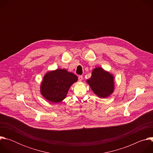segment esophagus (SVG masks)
<instances>
[{
    "label": "esophagus",
    "instance_id": "34e87169",
    "mask_svg": "<svg viewBox=\"0 0 153 153\" xmlns=\"http://www.w3.org/2000/svg\"><path fill=\"white\" fill-rule=\"evenodd\" d=\"M82 80H83V76H79V80L80 82H81Z\"/></svg>",
    "mask_w": 153,
    "mask_h": 153
}]
</instances>
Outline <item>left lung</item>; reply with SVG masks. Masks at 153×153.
<instances>
[{"mask_svg":"<svg viewBox=\"0 0 153 153\" xmlns=\"http://www.w3.org/2000/svg\"><path fill=\"white\" fill-rule=\"evenodd\" d=\"M93 93L100 98H106L111 95L115 88L113 74L102 67L93 70L91 77L86 80Z\"/></svg>","mask_w":153,"mask_h":153,"instance_id":"obj_1","label":"left lung"}]
</instances>
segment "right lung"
<instances>
[{"label":"right lung","instance_id":"obj_1","mask_svg":"<svg viewBox=\"0 0 153 153\" xmlns=\"http://www.w3.org/2000/svg\"><path fill=\"white\" fill-rule=\"evenodd\" d=\"M77 80L76 75L65 69L48 71L41 82L40 93L51 102H60L67 97L71 86Z\"/></svg>","mask_w":153,"mask_h":153}]
</instances>
